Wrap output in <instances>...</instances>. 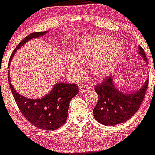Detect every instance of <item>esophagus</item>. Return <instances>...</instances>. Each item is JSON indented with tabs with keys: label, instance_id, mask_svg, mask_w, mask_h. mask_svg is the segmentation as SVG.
Listing matches in <instances>:
<instances>
[{
	"label": "esophagus",
	"instance_id": "obj_1",
	"mask_svg": "<svg viewBox=\"0 0 155 155\" xmlns=\"http://www.w3.org/2000/svg\"><path fill=\"white\" fill-rule=\"evenodd\" d=\"M89 87L88 86H87L86 84H81V85L79 86V90L80 92H86V91L89 90Z\"/></svg>",
	"mask_w": 155,
	"mask_h": 155
}]
</instances>
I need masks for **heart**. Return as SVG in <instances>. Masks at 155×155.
<instances>
[{
    "instance_id": "obj_1",
    "label": "heart",
    "mask_w": 155,
    "mask_h": 155,
    "mask_svg": "<svg viewBox=\"0 0 155 155\" xmlns=\"http://www.w3.org/2000/svg\"><path fill=\"white\" fill-rule=\"evenodd\" d=\"M72 58L66 61L67 69L74 75L81 71L79 63H88L91 74L95 78L107 76L112 71L118 58L122 52V45L119 41L109 36H93L78 42L72 49Z\"/></svg>"
}]
</instances>
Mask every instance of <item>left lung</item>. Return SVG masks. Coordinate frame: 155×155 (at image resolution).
<instances>
[{
  "mask_svg": "<svg viewBox=\"0 0 155 155\" xmlns=\"http://www.w3.org/2000/svg\"><path fill=\"white\" fill-rule=\"evenodd\" d=\"M139 54L147 63L146 54L139 46ZM149 78L138 91L132 93H123L113 85V77L108 76L101 84L95 87L98 101L93 109L95 119L102 125L112 126L123 123L137 113L146 95Z\"/></svg>",
  "mask_w": 155,
  "mask_h": 155,
  "instance_id": "left-lung-1",
  "label": "left lung"
}]
</instances>
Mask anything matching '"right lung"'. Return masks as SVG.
I'll return each mask as SVG.
<instances>
[{"mask_svg":"<svg viewBox=\"0 0 155 155\" xmlns=\"http://www.w3.org/2000/svg\"><path fill=\"white\" fill-rule=\"evenodd\" d=\"M47 31L35 32L30 33L16 46L9 59V65L16 51L28 40L39 37ZM8 81L11 91L21 113L25 119L37 128L45 130H54L64 125L68 116L70 101L78 92L76 84H55L54 88L45 97L39 99H30L19 95L12 87L8 71Z\"/></svg>","mask_w":155,"mask_h":155,"instance_id":"right-lung-1","label":"right lung"}]
</instances>
